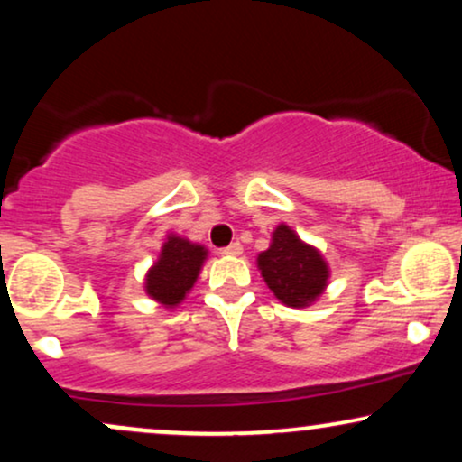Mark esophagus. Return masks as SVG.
<instances>
[{"label":"esophagus","instance_id":"obj_1","mask_svg":"<svg viewBox=\"0 0 462 462\" xmlns=\"http://www.w3.org/2000/svg\"><path fill=\"white\" fill-rule=\"evenodd\" d=\"M221 254H226V256H241L243 245L238 241H235V243H230V245H227V247L221 249Z\"/></svg>","mask_w":462,"mask_h":462}]
</instances>
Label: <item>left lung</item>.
<instances>
[{"instance_id": "left-lung-1", "label": "left lung", "mask_w": 462, "mask_h": 462, "mask_svg": "<svg viewBox=\"0 0 462 462\" xmlns=\"http://www.w3.org/2000/svg\"><path fill=\"white\" fill-rule=\"evenodd\" d=\"M258 269L282 304L304 309L326 291L330 269L317 247L309 245L286 224L272 235V245L258 254Z\"/></svg>"}]
</instances>
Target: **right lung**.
Here are the masks:
<instances>
[{
	"instance_id": "right-lung-1",
	"label": "right lung",
	"mask_w": 462,
	"mask_h": 462,
	"mask_svg": "<svg viewBox=\"0 0 462 462\" xmlns=\"http://www.w3.org/2000/svg\"><path fill=\"white\" fill-rule=\"evenodd\" d=\"M206 247L189 238L169 235L162 243L161 256L145 275V293L164 309H173L187 298L206 261Z\"/></svg>"
}]
</instances>
